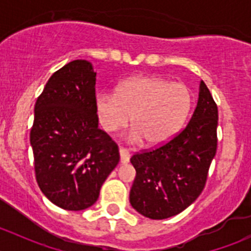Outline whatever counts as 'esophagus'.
<instances>
[{
	"label": "esophagus",
	"instance_id": "obj_1",
	"mask_svg": "<svg viewBox=\"0 0 251 251\" xmlns=\"http://www.w3.org/2000/svg\"><path fill=\"white\" fill-rule=\"evenodd\" d=\"M119 154H120V163L121 164H127L130 160V153L127 149L120 148L119 149Z\"/></svg>",
	"mask_w": 251,
	"mask_h": 251
}]
</instances>
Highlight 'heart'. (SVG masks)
<instances>
[{
  "label": "heart",
  "mask_w": 251,
  "mask_h": 251,
  "mask_svg": "<svg viewBox=\"0 0 251 251\" xmlns=\"http://www.w3.org/2000/svg\"><path fill=\"white\" fill-rule=\"evenodd\" d=\"M193 97L186 85L158 76H133L123 81L113 93H98L95 107L107 132L127 125L128 140H146L151 147L166 143L178 132L191 113Z\"/></svg>",
  "instance_id": "b5f03b06"
}]
</instances>
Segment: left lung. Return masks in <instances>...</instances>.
Segmentation results:
<instances>
[{"mask_svg":"<svg viewBox=\"0 0 251 251\" xmlns=\"http://www.w3.org/2000/svg\"><path fill=\"white\" fill-rule=\"evenodd\" d=\"M217 105L204 81L188 125L174 138L136 153V177L130 191L133 209L151 220L175 216L203 192L217 148Z\"/></svg>","mask_w":251,"mask_h":251,"instance_id":"left-lung-1","label":"left lung"}]
</instances>
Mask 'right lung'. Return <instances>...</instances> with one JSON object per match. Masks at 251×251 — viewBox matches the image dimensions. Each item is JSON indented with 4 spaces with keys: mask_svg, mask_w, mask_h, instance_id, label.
Returning <instances> with one entry per match:
<instances>
[{
    "mask_svg": "<svg viewBox=\"0 0 251 251\" xmlns=\"http://www.w3.org/2000/svg\"><path fill=\"white\" fill-rule=\"evenodd\" d=\"M95 100L92 64L77 59L50 77L35 104L30 144L36 181L62 209L78 211L95 204L120 160L115 142L98 128Z\"/></svg>",
    "mask_w": 251,
    "mask_h": 251,
    "instance_id": "right-lung-1",
    "label": "right lung"
}]
</instances>
